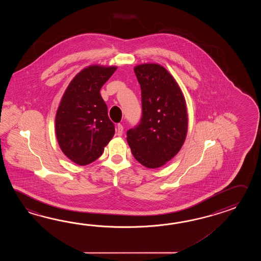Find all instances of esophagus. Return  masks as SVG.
I'll return each mask as SVG.
<instances>
[{
  "label": "esophagus",
  "mask_w": 261,
  "mask_h": 261,
  "mask_svg": "<svg viewBox=\"0 0 261 261\" xmlns=\"http://www.w3.org/2000/svg\"><path fill=\"white\" fill-rule=\"evenodd\" d=\"M123 129H124V128H123L122 125L118 124L117 127V130H116V134H117V136H122Z\"/></svg>",
  "instance_id": "34e87169"
}]
</instances>
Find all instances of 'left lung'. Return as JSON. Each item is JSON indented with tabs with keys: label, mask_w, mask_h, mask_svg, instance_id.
Returning a JSON list of instances; mask_svg holds the SVG:
<instances>
[{
	"label": "left lung",
	"mask_w": 261,
	"mask_h": 261,
	"mask_svg": "<svg viewBox=\"0 0 261 261\" xmlns=\"http://www.w3.org/2000/svg\"><path fill=\"white\" fill-rule=\"evenodd\" d=\"M142 90L141 122L127 132L135 160L155 169L165 165L183 146L188 112L183 92L172 74L156 63L134 67Z\"/></svg>",
	"instance_id": "obj_1"
}]
</instances>
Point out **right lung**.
<instances>
[{
	"mask_svg": "<svg viewBox=\"0 0 261 261\" xmlns=\"http://www.w3.org/2000/svg\"><path fill=\"white\" fill-rule=\"evenodd\" d=\"M116 66L90 65L72 78L56 114V136L63 154L78 165L99 159L115 134L100 90Z\"/></svg>",
	"mask_w": 261,
	"mask_h": 261,
	"instance_id": "right-lung-1",
	"label": "right lung"
}]
</instances>
